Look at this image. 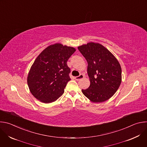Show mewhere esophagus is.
<instances>
[{
	"mask_svg": "<svg viewBox=\"0 0 147 147\" xmlns=\"http://www.w3.org/2000/svg\"><path fill=\"white\" fill-rule=\"evenodd\" d=\"M84 77V76L83 74H80L79 76H77V77H75V79L77 80V81H78V80H81V79H82V78H83Z\"/></svg>",
	"mask_w": 147,
	"mask_h": 147,
	"instance_id": "1",
	"label": "esophagus"
}]
</instances>
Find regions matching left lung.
<instances>
[{"mask_svg":"<svg viewBox=\"0 0 147 147\" xmlns=\"http://www.w3.org/2000/svg\"><path fill=\"white\" fill-rule=\"evenodd\" d=\"M87 61L90 86L82 90L91 102L101 103L110 99L121 82V68L116 57L105 47L92 42L78 47Z\"/></svg>","mask_w":147,"mask_h":147,"instance_id":"1","label":"left lung"}]
</instances>
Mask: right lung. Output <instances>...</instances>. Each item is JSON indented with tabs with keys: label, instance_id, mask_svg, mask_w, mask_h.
<instances>
[{
	"label": "right lung",
	"instance_id": "1",
	"mask_svg": "<svg viewBox=\"0 0 147 147\" xmlns=\"http://www.w3.org/2000/svg\"><path fill=\"white\" fill-rule=\"evenodd\" d=\"M76 51L57 43L48 46L37 56L27 76L29 90L35 98L49 103L63 95L71 80L67 61Z\"/></svg>",
	"mask_w": 147,
	"mask_h": 147
}]
</instances>
